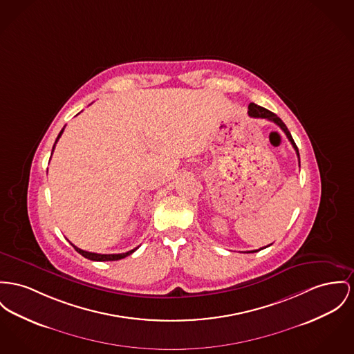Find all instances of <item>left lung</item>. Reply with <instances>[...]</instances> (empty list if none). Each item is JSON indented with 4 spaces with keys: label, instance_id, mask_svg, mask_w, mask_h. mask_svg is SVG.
<instances>
[{
    "label": "left lung",
    "instance_id": "left-lung-1",
    "mask_svg": "<svg viewBox=\"0 0 354 354\" xmlns=\"http://www.w3.org/2000/svg\"><path fill=\"white\" fill-rule=\"evenodd\" d=\"M248 115H250V117H252V118L267 119V120H271V122H274L275 124H278V126L282 129L283 131H284V134L287 136L288 141L291 142L292 147H294V149H295V151H297L298 160H299V151H298V147H297L295 142L292 140V137H291V134H290L288 129H287V127H286V124L283 123L282 119L279 118L277 114L271 113L270 110H267V109H264V107H260V106L255 104V103H250V106H248ZM299 164H301V162H299ZM267 247H268V245H267ZM264 248H266V247H264ZM260 250H263V248H260ZM260 250H255V251H247V254L258 252Z\"/></svg>",
    "mask_w": 354,
    "mask_h": 354
}]
</instances>
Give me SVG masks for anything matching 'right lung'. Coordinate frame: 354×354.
Listing matches in <instances>:
<instances>
[{
    "mask_svg": "<svg viewBox=\"0 0 354 354\" xmlns=\"http://www.w3.org/2000/svg\"><path fill=\"white\" fill-rule=\"evenodd\" d=\"M63 131H64V127L62 129V131L59 133V136H57V138H56V141L53 143V147H52V153H53V150H55V146H56V143L59 141V138L62 137V134H63ZM73 245V244H72ZM73 248L82 255V257H84V258H87V259L95 260V261H109V260H119L123 259V258H126V257H129V255H131L134 251H137V248H134V250H131V251H127V252H124V254H109V255H106V254H95V252H88V251H83V250H80V248H77L76 245H73Z\"/></svg>",
    "mask_w": 354,
    "mask_h": 354,
    "instance_id": "1",
    "label": "right lung"
}]
</instances>
